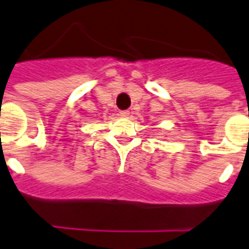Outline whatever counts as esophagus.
Here are the masks:
<instances>
[{"mask_svg": "<svg viewBox=\"0 0 249 249\" xmlns=\"http://www.w3.org/2000/svg\"><path fill=\"white\" fill-rule=\"evenodd\" d=\"M119 115H120V116H123V117H128L129 116V111H126V109H124V111H120V112H119Z\"/></svg>", "mask_w": 249, "mask_h": 249, "instance_id": "34e87169", "label": "esophagus"}]
</instances>
